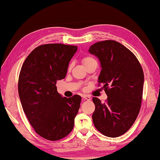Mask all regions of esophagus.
<instances>
[{"mask_svg": "<svg viewBox=\"0 0 160 160\" xmlns=\"http://www.w3.org/2000/svg\"><path fill=\"white\" fill-rule=\"evenodd\" d=\"M82 98L85 100H91V97L89 96H87V95H84V96H82Z\"/></svg>", "mask_w": 160, "mask_h": 160, "instance_id": "1", "label": "esophagus"}]
</instances>
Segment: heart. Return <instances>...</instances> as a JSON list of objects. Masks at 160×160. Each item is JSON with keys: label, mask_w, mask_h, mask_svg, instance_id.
<instances>
[{"label": "heart", "mask_w": 160, "mask_h": 160, "mask_svg": "<svg viewBox=\"0 0 160 160\" xmlns=\"http://www.w3.org/2000/svg\"><path fill=\"white\" fill-rule=\"evenodd\" d=\"M82 62L83 64H84V66L87 67V66H89V64H92V63H93V62H96V59H95L94 58L92 57V56H84V57L82 58ZM70 69H71V66L69 65V70Z\"/></svg>", "instance_id": "obj_1"}]
</instances>
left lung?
<instances>
[{"instance_id": "1", "label": "left lung", "mask_w": 160, "mask_h": 160, "mask_svg": "<svg viewBox=\"0 0 160 160\" xmlns=\"http://www.w3.org/2000/svg\"><path fill=\"white\" fill-rule=\"evenodd\" d=\"M89 52L99 58L102 70L98 82L107 95L104 103L93 98L95 127L105 136L117 138L133 124L141 108L144 72L133 53L115 40L91 45Z\"/></svg>"}]
</instances>
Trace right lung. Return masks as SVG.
Wrapping results in <instances>:
<instances>
[{
  "instance_id": "right-lung-1",
  "label": "right lung",
  "mask_w": 160,
  "mask_h": 160,
  "mask_svg": "<svg viewBox=\"0 0 160 160\" xmlns=\"http://www.w3.org/2000/svg\"><path fill=\"white\" fill-rule=\"evenodd\" d=\"M76 51L77 46L60 43L40 45L20 69L18 89L22 109L35 132L46 140H61L73 130L82 98H62L56 84L65 78Z\"/></svg>"
}]
</instances>
